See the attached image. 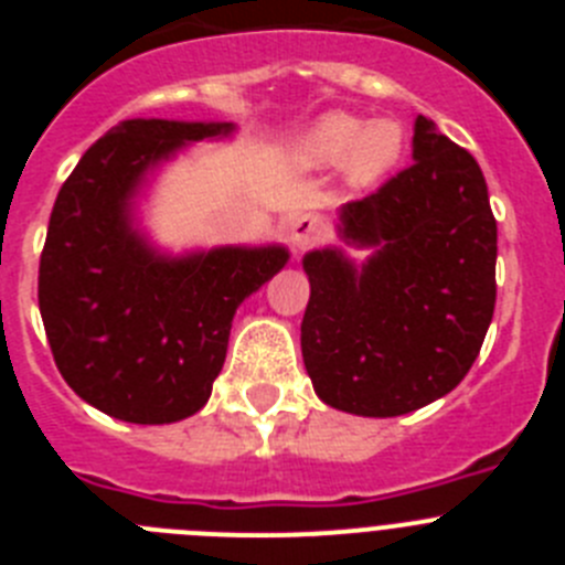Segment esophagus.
Instances as JSON below:
<instances>
[{
    "label": "esophagus",
    "instance_id": "esophagus-1",
    "mask_svg": "<svg viewBox=\"0 0 565 565\" xmlns=\"http://www.w3.org/2000/svg\"><path fill=\"white\" fill-rule=\"evenodd\" d=\"M288 234H291V243L297 248H311L313 243H319L322 234H326V223H322L319 214H297L291 221V226H288Z\"/></svg>",
    "mask_w": 565,
    "mask_h": 565
}]
</instances>
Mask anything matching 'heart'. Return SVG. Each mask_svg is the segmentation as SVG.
Here are the masks:
<instances>
[{
	"instance_id": "obj_1",
	"label": "heart",
	"mask_w": 565,
	"mask_h": 565,
	"mask_svg": "<svg viewBox=\"0 0 565 565\" xmlns=\"http://www.w3.org/2000/svg\"><path fill=\"white\" fill-rule=\"evenodd\" d=\"M404 152V129L391 118L362 121L351 113L322 115L294 143V158L306 169L342 167L351 186H371L391 172Z\"/></svg>"
}]
</instances>
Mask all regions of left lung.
I'll return each mask as SVG.
<instances>
[{
  "label": "left lung",
  "mask_w": 565,
  "mask_h": 565,
  "mask_svg": "<svg viewBox=\"0 0 565 565\" xmlns=\"http://www.w3.org/2000/svg\"><path fill=\"white\" fill-rule=\"evenodd\" d=\"M339 221L373 254L362 266L339 248L302 259V359L317 396L373 418L447 396L495 311L498 226L478 161L418 115L411 167L344 203Z\"/></svg>",
  "instance_id": "1"
}]
</instances>
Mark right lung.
Listing matches in <instances>:
<instances>
[{"label": "right lung", "instance_id": "add662e5", "mask_svg": "<svg viewBox=\"0 0 565 565\" xmlns=\"http://www.w3.org/2000/svg\"><path fill=\"white\" fill-rule=\"evenodd\" d=\"M232 124L135 118L70 172L39 263V311L64 382L121 422L169 424L209 402L237 306L288 263L282 246L158 254L132 228L143 174Z\"/></svg>", "mask_w": 565, "mask_h": 565}]
</instances>
